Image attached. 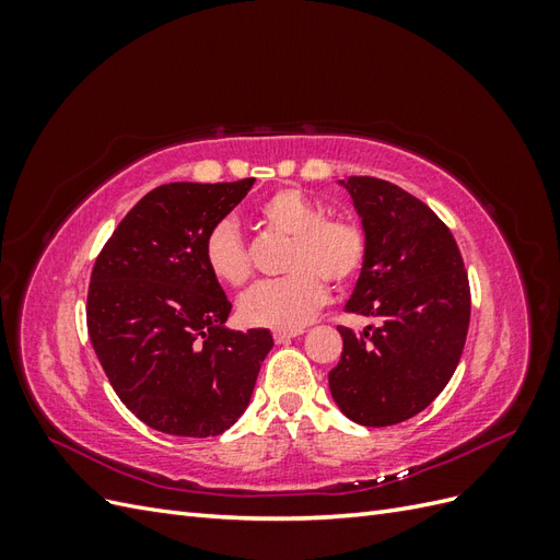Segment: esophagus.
<instances>
[{
  "label": "esophagus",
  "instance_id": "34e87169",
  "mask_svg": "<svg viewBox=\"0 0 560 560\" xmlns=\"http://www.w3.org/2000/svg\"><path fill=\"white\" fill-rule=\"evenodd\" d=\"M301 334H303L301 329H294V331H273V338H276L278 346H284V343H290L292 338H296Z\"/></svg>",
  "mask_w": 560,
  "mask_h": 560
}]
</instances>
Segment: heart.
Masks as SVG:
<instances>
[{"mask_svg": "<svg viewBox=\"0 0 560 560\" xmlns=\"http://www.w3.org/2000/svg\"><path fill=\"white\" fill-rule=\"evenodd\" d=\"M259 217L270 231L292 238L284 264L290 276L254 284L238 301V315L249 327L301 329L325 306V277L346 284L362 273L369 254L366 233L348 217H325V210L299 189L270 194L259 206ZM202 257L222 284L241 287L252 276L245 241L231 219L210 229Z\"/></svg>", "mask_w": 560, "mask_h": 560, "instance_id": "obj_1", "label": "heart"}]
</instances>
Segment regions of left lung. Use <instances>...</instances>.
<instances>
[{
	"label": "left lung",
	"instance_id": "left-lung-1",
	"mask_svg": "<svg viewBox=\"0 0 560 560\" xmlns=\"http://www.w3.org/2000/svg\"><path fill=\"white\" fill-rule=\"evenodd\" d=\"M369 254L348 313L376 319L338 327L343 352L329 371L338 409L366 428L420 413L451 381L469 327V280L453 233L425 202L376 177H346Z\"/></svg>",
	"mask_w": 560,
	"mask_h": 560
}]
</instances>
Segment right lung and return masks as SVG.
<instances>
[{
  "label": "right lung",
  "instance_id": "obj_1",
  "mask_svg": "<svg viewBox=\"0 0 560 560\" xmlns=\"http://www.w3.org/2000/svg\"><path fill=\"white\" fill-rule=\"evenodd\" d=\"M252 184L156 186L95 259L86 306L93 350L118 399L159 432L229 430L273 348L268 329L226 327L231 301L202 257L210 229Z\"/></svg>",
  "mask_w": 560,
  "mask_h": 560
}]
</instances>
